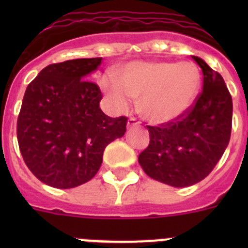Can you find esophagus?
I'll use <instances>...</instances> for the list:
<instances>
[{"label":"esophagus","mask_w":248,"mask_h":248,"mask_svg":"<svg viewBox=\"0 0 248 248\" xmlns=\"http://www.w3.org/2000/svg\"><path fill=\"white\" fill-rule=\"evenodd\" d=\"M140 124V122L138 119H135V118H130V119L128 120V128H131V126H138Z\"/></svg>","instance_id":"obj_1"}]
</instances>
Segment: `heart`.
Segmentation results:
<instances>
[{"instance_id":"1","label":"heart","mask_w":248,"mask_h":248,"mask_svg":"<svg viewBox=\"0 0 248 248\" xmlns=\"http://www.w3.org/2000/svg\"><path fill=\"white\" fill-rule=\"evenodd\" d=\"M103 92L118 111H126L130 98L146 120L164 124L191 109L201 88V73L192 62H131L117 71V79H100Z\"/></svg>"}]
</instances>
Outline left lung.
Here are the masks:
<instances>
[{"label":"left lung","instance_id":"8db88e82","mask_svg":"<svg viewBox=\"0 0 248 248\" xmlns=\"http://www.w3.org/2000/svg\"><path fill=\"white\" fill-rule=\"evenodd\" d=\"M203 74L202 92L180 119L148 125L149 146L139 164L148 176L174 187L200 183L214 170L229 145L232 98L220 73L196 56Z\"/></svg>","mask_w":248,"mask_h":248}]
</instances>
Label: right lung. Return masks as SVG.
<instances>
[{"label":"right lung","mask_w":248,"mask_h":248,"mask_svg":"<svg viewBox=\"0 0 248 248\" xmlns=\"http://www.w3.org/2000/svg\"><path fill=\"white\" fill-rule=\"evenodd\" d=\"M102 58L49 64L28 84L17 140L26 165L46 185L72 189L95 176L105 146L122 138L128 118H110L99 107L102 92L87 76Z\"/></svg>","instance_id":"add662e5"}]
</instances>
